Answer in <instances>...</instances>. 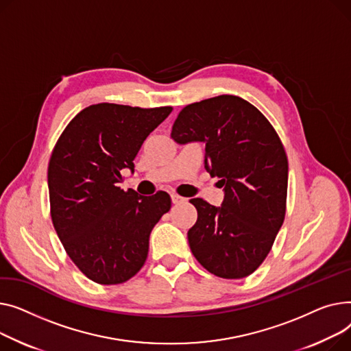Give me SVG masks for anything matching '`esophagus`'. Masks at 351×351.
Instances as JSON below:
<instances>
[{"instance_id":"esophagus-1","label":"esophagus","mask_w":351,"mask_h":351,"mask_svg":"<svg viewBox=\"0 0 351 351\" xmlns=\"http://www.w3.org/2000/svg\"><path fill=\"white\" fill-rule=\"evenodd\" d=\"M171 201H173V204H180V202L184 201V198L177 195V194H171Z\"/></svg>"}]
</instances>
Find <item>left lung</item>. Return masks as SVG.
I'll return each instance as SVG.
<instances>
[{
    "label": "left lung",
    "instance_id": "obj_1",
    "mask_svg": "<svg viewBox=\"0 0 351 351\" xmlns=\"http://www.w3.org/2000/svg\"><path fill=\"white\" fill-rule=\"evenodd\" d=\"M171 138L204 143L205 170L223 189L221 207L190 199L198 213L187 234L193 255L215 276L251 275L269 254L286 213L287 157L278 133L250 101L221 95L185 106Z\"/></svg>",
    "mask_w": 351,
    "mask_h": 351
}]
</instances>
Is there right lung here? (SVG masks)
<instances>
[{
    "instance_id": "add662e5",
    "label": "right lung",
    "mask_w": 351,
    "mask_h": 351,
    "mask_svg": "<svg viewBox=\"0 0 351 351\" xmlns=\"http://www.w3.org/2000/svg\"><path fill=\"white\" fill-rule=\"evenodd\" d=\"M171 108L97 103L77 113L52 152L48 189L53 228L73 263L90 280L117 285L144 265L149 237L171 198L121 190V170L134 171L143 141Z\"/></svg>"
}]
</instances>
